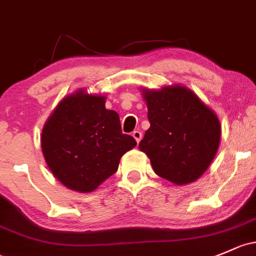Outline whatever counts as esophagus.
<instances>
[{
    "instance_id": "1",
    "label": "esophagus",
    "mask_w": 256,
    "mask_h": 256,
    "mask_svg": "<svg viewBox=\"0 0 256 256\" xmlns=\"http://www.w3.org/2000/svg\"><path fill=\"white\" fill-rule=\"evenodd\" d=\"M132 136H134V138L136 140L137 144H138V142L141 141V138H142V132H141V131L136 130V131H134V132H132Z\"/></svg>"
}]
</instances>
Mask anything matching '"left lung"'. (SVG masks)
Returning <instances> with one entry per match:
<instances>
[{"mask_svg":"<svg viewBox=\"0 0 256 256\" xmlns=\"http://www.w3.org/2000/svg\"><path fill=\"white\" fill-rule=\"evenodd\" d=\"M150 128L138 148L148 156L157 176L176 185L202 176L214 160L220 140L217 115L189 88H144Z\"/></svg>","mask_w":256,"mask_h":256,"instance_id":"left-lung-1","label":"left lung"}]
</instances>
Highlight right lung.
<instances>
[{"mask_svg": "<svg viewBox=\"0 0 256 256\" xmlns=\"http://www.w3.org/2000/svg\"><path fill=\"white\" fill-rule=\"evenodd\" d=\"M121 131L119 114L106 109V96L80 90L64 96L45 122V162L66 188L90 192L112 176L120 158L136 146Z\"/></svg>", "mask_w": 256, "mask_h": 256, "instance_id": "right-lung-1", "label": "right lung"}]
</instances>
